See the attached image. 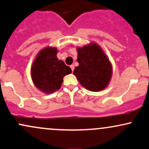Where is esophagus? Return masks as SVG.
<instances>
[{"instance_id":"1","label":"esophagus","mask_w":149,"mask_h":149,"mask_svg":"<svg viewBox=\"0 0 149 149\" xmlns=\"http://www.w3.org/2000/svg\"><path fill=\"white\" fill-rule=\"evenodd\" d=\"M70 68H71L72 71H73V70H74V66H73V65H71V66H70Z\"/></svg>"}]
</instances>
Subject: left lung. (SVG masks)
Segmentation results:
<instances>
[{"mask_svg":"<svg viewBox=\"0 0 149 149\" xmlns=\"http://www.w3.org/2000/svg\"><path fill=\"white\" fill-rule=\"evenodd\" d=\"M77 61L73 74L85 88L98 92L108 86L112 74V66L98 45L91 42L77 48Z\"/></svg>","mask_w":149,"mask_h":149,"instance_id":"8db88e82","label":"left lung"}]
</instances>
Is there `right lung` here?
Returning <instances> with one entry per match:
<instances>
[{
  "label": "right lung",
  "mask_w": 149,
  "mask_h": 149,
  "mask_svg": "<svg viewBox=\"0 0 149 149\" xmlns=\"http://www.w3.org/2000/svg\"><path fill=\"white\" fill-rule=\"evenodd\" d=\"M56 47H47L38 53L31 67L35 86L42 92L49 94L61 88L63 78L72 71L64 62L58 60Z\"/></svg>",
  "instance_id": "obj_1"
}]
</instances>
